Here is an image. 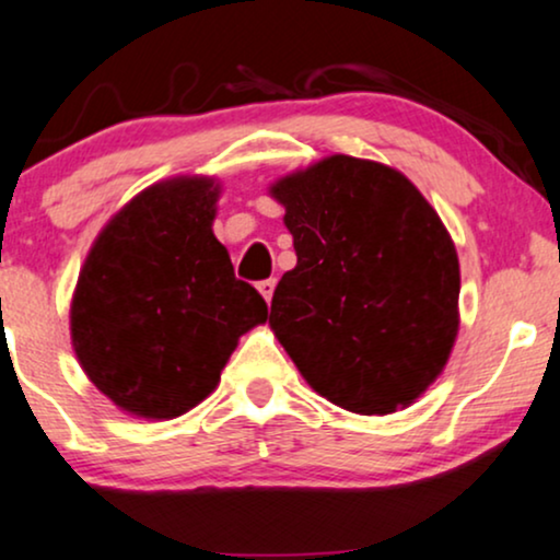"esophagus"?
Returning a JSON list of instances; mask_svg holds the SVG:
<instances>
[{
    "mask_svg": "<svg viewBox=\"0 0 560 560\" xmlns=\"http://www.w3.org/2000/svg\"><path fill=\"white\" fill-rule=\"evenodd\" d=\"M273 289H276V279H266V281H260V284H258V292L264 294V300H266L268 304H271Z\"/></svg>",
    "mask_w": 560,
    "mask_h": 560,
    "instance_id": "34e87169",
    "label": "esophagus"
}]
</instances>
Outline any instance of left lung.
Wrapping results in <instances>:
<instances>
[{"mask_svg":"<svg viewBox=\"0 0 560 560\" xmlns=\"http://www.w3.org/2000/svg\"><path fill=\"white\" fill-rule=\"evenodd\" d=\"M296 266L271 328L307 385L351 413L385 416L442 374L459 328L447 228L398 170L332 154L276 180Z\"/></svg>","mask_w":560,"mask_h":560,"instance_id":"obj_1","label":"left lung"}]
</instances>
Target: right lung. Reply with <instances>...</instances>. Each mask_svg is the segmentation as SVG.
I'll use <instances>...</instances> for the list:
<instances>
[{
	"label": "right lung",
	"instance_id": "obj_1",
	"mask_svg": "<svg viewBox=\"0 0 560 560\" xmlns=\"http://www.w3.org/2000/svg\"><path fill=\"white\" fill-rule=\"evenodd\" d=\"M219 183L173 178L105 224L77 279L72 346L103 395L139 419H175L214 390L268 307L211 232Z\"/></svg>",
	"mask_w": 560,
	"mask_h": 560
}]
</instances>
